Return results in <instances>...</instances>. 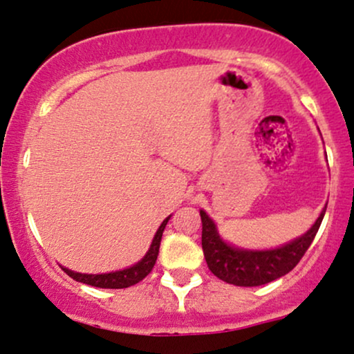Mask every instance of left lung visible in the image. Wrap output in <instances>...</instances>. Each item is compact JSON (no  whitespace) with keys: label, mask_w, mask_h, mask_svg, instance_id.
Instances as JSON below:
<instances>
[{"label":"left lung","mask_w":354,"mask_h":354,"mask_svg":"<svg viewBox=\"0 0 354 354\" xmlns=\"http://www.w3.org/2000/svg\"><path fill=\"white\" fill-rule=\"evenodd\" d=\"M326 205L305 234L275 248H243L227 242L217 223L201 210L202 248L210 272L220 280L235 286H260L286 275L297 267L317 235Z\"/></svg>","instance_id":"left-lung-1"}]
</instances>
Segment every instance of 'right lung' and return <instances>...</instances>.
I'll return each instance as SVG.
<instances>
[{"instance_id":"right-lung-1","label":"right lung","mask_w":354,"mask_h":354,"mask_svg":"<svg viewBox=\"0 0 354 354\" xmlns=\"http://www.w3.org/2000/svg\"><path fill=\"white\" fill-rule=\"evenodd\" d=\"M170 217H172V215H169V217L160 223V227L157 228L156 235H153L151 242V247H149V250L145 252V255L137 261V263L131 265V267L115 270V272H107V273H79L66 267H61V268L64 270L73 280L81 281V283L91 285V286H97V288H127V286L139 283L140 280H144V278L152 272L153 265H156L157 255H159L162 234H164V228L167 225Z\"/></svg>"}]
</instances>
